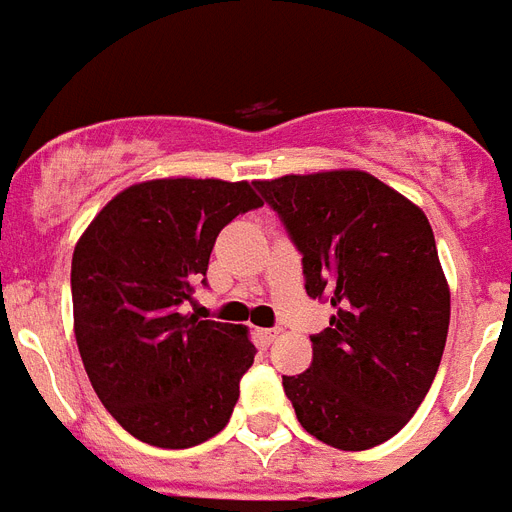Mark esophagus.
Here are the masks:
<instances>
[{"instance_id": "esophagus-1", "label": "esophagus", "mask_w": 512, "mask_h": 512, "mask_svg": "<svg viewBox=\"0 0 512 512\" xmlns=\"http://www.w3.org/2000/svg\"><path fill=\"white\" fill-rule=\"evenodd\" d=\"M277 335H280V329H259V337L266 342V345L277 340Z\"/></svg>"}]
</instances>
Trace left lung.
Masks as SVG:
<instances>
[{
  "instance_id": "8db88e82",
  "label": "left lung",
  "mask_w": 512,
  "mask_h": 512,
  "mask_svg": "<svg viewBox=\"0 0 512 512\" xmlns=\"http://www.w3.org/2000/svg\"><path fill=\"white\" fill-rule=\"evenodd\" d=\"M303 259L308 298L335 306L314 361L282 377L308 434L369 450L403 429L437 377L450 290L424 211L369 172L259 180Z\"/></svg>"
}]
</instances>
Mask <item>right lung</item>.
<instances>
[{
    "instance_id": "1",
    "label": "right lung",
    "mask_w": 512,
    "mask_h": 512,
    "mask_svg": "<svg viewBox=\"0 0 512 512\" xmlns=\"http://www.w3.org/2000/svg\"><path fill=\"white\" fill-rule=\"evenodd\" d=\"M248 183L151 180L114 196L73 253L75 340L96 395L146 445L183 450L219 434L256 348L240 324L183 316L211 248L259 209Z\"/></svg>"
}]
</instances>
